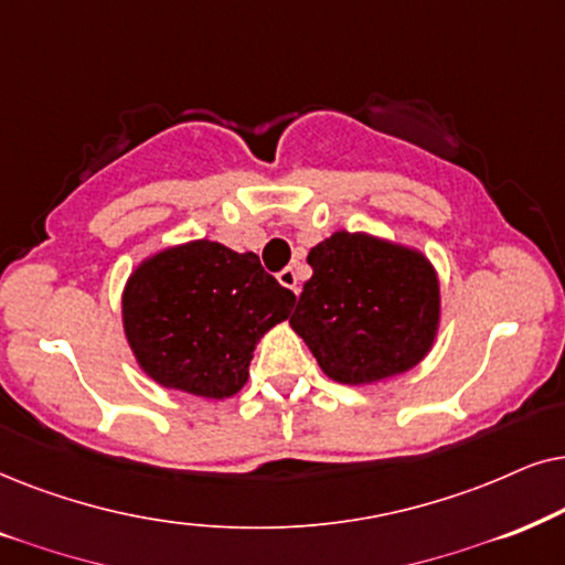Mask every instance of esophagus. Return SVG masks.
Wrapping results in <instances>:
<instances>
[{"instance_id": "obj_1", "label": "esophagus", "mask_w": 565, "mask_h": 565, "mask_svg": "<svg viewBox=\"0 0 565 565\" xmlns=\"http://www.w3.org/2000/svg\"><path fill=\"white\" fill-rule=\"evenodd\" d=\"M276 278H278V284H281V287H287V289L295 291V295H299V276H297L295 268L287 266L284 270H278Z\"/></svg>"}]
</instances>
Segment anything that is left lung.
I'll return each instance as SVG.
<instances>
[{"mask_svg": "<svg viewBox=\"0 0 565 565\" xmlns=\"http://www.w3.org/2000/svg\"><path fill=\"white\" fill-rule=\"evenodd\" d=\"M312 278L289 318L320 370L341 385H372L420 364L439 330L431 260L366 232H333L307 255Z\"/></svg>", "mask_w": 565, "mask_h": 565, "instance_id": "obj_1", "label": "left lung"}]
</instances>
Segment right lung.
<instances>
[{"mask_svg": "<svg viewBox=\"0 0 565 565\" xmlns=\"http://www.w3.org/2000/svg\"><path fill=\"white\" fill-rule=\"evenodd\" d=\"M295 302L255 253L193 239L134 268L120 315L126 341L149 380L222 401L243 390L255 343L289 318Z\"/></svg>", "mask_w": 565, "mask_h": 565, "instance_id": "1", "label": "right lung"}]
</instances>
